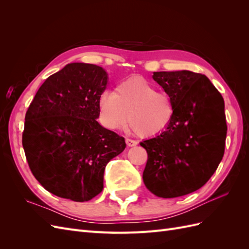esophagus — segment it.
Listing matches in <instances>:
<instances>
[{
    "instance_id": "34e87169",
    "label": "esophagus",
    "mask_w": 249,
    "mask_h": 249,
    "mask_svg": "<svg viewBox=\"0 0 249 249\" xmlns=\"http://www.w3.org/2000/svg\"><path fill=\"white\" fill-rule=\"evenodd\" d=\"M125 143L127 146H135L137 145V141L136 140H133V139H130V138H126L125 139Z\"/></svg>"
}]
</instances>
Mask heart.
Masks as SVG:
<instances>
[{"label":"heart","mask_w":249,"mask_h":249,"mask_svg":"<svg viewBox=\"0 0 249 249\" xmlns=\"http://www.w3.org/2000/svg\"><path fill=\"white\" fill-rule=\"evenodd\" d=\"M101 123L110 130L130 122L139 136L152 138L166 131L175 118V104L169 94L142 77L126 79L114 92L105 91L99 99Z\"/></svg>","instance_id":"obj_1"}]
</instances>
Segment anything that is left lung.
Instances as JSON below:
<instances>
[{"label": "left lung", "mask_w": 249, "mask_h": 249, "mask_svg": "<svg viewBox=\"0 0 249 249\" xmlns=\"http://www.w3.org/2000/svg\"><path fill=\"white\" fill-rule=\"evenodd\" d=\"M153 78L170 95L176 112L166 131L140 142L147 153L143 182L156 196H183L205 185L222 160L224 101L205 74L156 71Z\"/></svg>", "instance_id": "1"}]
</instances>
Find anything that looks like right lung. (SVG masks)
<instances>
[{"mask_svg":"<svg viewBox=\"0 0 249 249\" xmlns=\"http://www.w3.org/2000/svg\"><path fill=\"white\" fill-rule=\"evenodd\" d=\"M107 80L97 65L67 64L44 81L27 110L22 146L29 167L56 196L80 202L96 196L106 165L125 147L124 137L96 122Z\"/></svg>","mask_w":249,"mask_h":249,"instance_id":"add662e5","label":"right lung"}]
</instances>
